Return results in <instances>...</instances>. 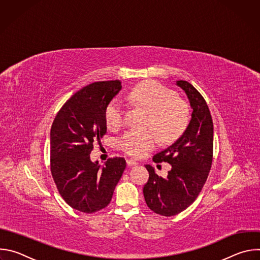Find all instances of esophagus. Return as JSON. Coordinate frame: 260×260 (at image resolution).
I'll list each match as a JSON object with an SVG mask.
<instances>
[{
	"mask_svg": "<svg viewBox=\"0 0 260 260\" xmlns=\"http://www.w3.org/2000/svg\"><path fill=\"white\" fill-rule=\"evenodd\" d=\"M126 164H127V166H128V167H132V166H136V165H138V162H137L136 160H134V159H126Z\"/></svg>",
	"mask_w": 260,
	"mask_h": 260,
	"instance_id": "1",
	"label": "esophagus"
}]
</instances>
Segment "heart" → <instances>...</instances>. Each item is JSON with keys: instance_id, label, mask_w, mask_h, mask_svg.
Segmentation results:
<instances>
[{"instance_id": "b5f03b06", "label": "heart", "mask_w": 260, "mask_h": 260, "mask_svg": "<svg viewBox=\"0 0 260 260\" xmlns=\"http://www.w3.org/2000/svg\"><path fill=\"white\" fill-rule=\"evenodd\" d=\"M129 99L149 112L147 131H128L119 139V147L126 154L142 157L153 150L158 137L165 143L176 141L189 123V109L176 93L156 81L138 84ZM105 120L109 128L118 129L124 123V109L119 100L111 101L105 110Z\"/></svg>"}]
</instances>
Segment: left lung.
I'll use <instances>...</instances> for the list:
<instances>
[{
    "mask_svg": "<svg viewBox=\"0 0 260 260\" xmlns=\"http://www.w3.org/2000/svg\"><path fill=\"white\" fill-rule=\"evenodd\" d=\"M177 85L186 92L192 114L184 134L167 149L156 153L153 161L168 162V177H158L151 166H146L149 179L143 193L147 206L154 213L171 217L188 208L199 197L213 161V120L203 95L187 81Z\"/></svg>",
    "mask_w": 260,
    "mask_h": 260,
    "instance_id": "1",
    "label": "left lung"
}]
</instances>
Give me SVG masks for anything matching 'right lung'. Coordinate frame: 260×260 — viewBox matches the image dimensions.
Masks as SVG:
<instances>
[{
    "mask_svg": "<svg viewBox=\"0 0 260 260\" xmlns=\"http://www.w3.org/2000/svg\"><path fill=\"white\" fill-rule=\"evenodd\" d=\"M121 83L99 81L73 94L60 108L50 131V171L56 188L73 209L94 213L106 208L126 167L123 157L104 167L91 162L94 141L107 133L105 110Z\"/></svg>",
    "mask_w": 260,
    "mask_h": 260,
    "instance_id": "right-lung-1",
    "label": "right lung"
}]
</instances>
